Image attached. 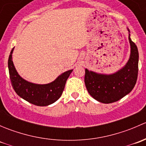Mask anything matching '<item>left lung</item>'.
Returning a JSON list of instances; mask_svg holds the SVG:
<instances>
[{
    "mask_svg": "<svg viewBox=\"0 0 146 146\" xmlns=\"http://www.w3.org/2000/svg\"><path fill=\"white\" fill-rule=\"evenodd\" d=\"M131 54L123 68L112 74H102L85 68V83L90 95L96 100L110 104L119 100L129 93L136 83L138 72V51L130 38Z\"/></svg>",
    "mask_w": 146,
    "mask_h": 146,
    "instance_id": "left-lung-1",
    "label": "left lung"
}]
</instances>
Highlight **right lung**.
<instances>
[{
    "mask_svg": "<svg viewBox=\"0 0 146 146\" xmlns=\"http://www.w3.org/2000/svg\"><path fill=\"white\" fill-rule=\"evenodd\" d=\"M12 49L8 58V70L12 86L16 93L28 102L36 106H47L58 100L64 91L65 85L73 70L61 73L54 81L48 84H35L23 79L13 64Z\"/></svg>",
    "mask_w": 146,
    "mask_h": 146,
    "instance_id": "right-lung-1",
    "label": "right lung"
}]
</instances>
